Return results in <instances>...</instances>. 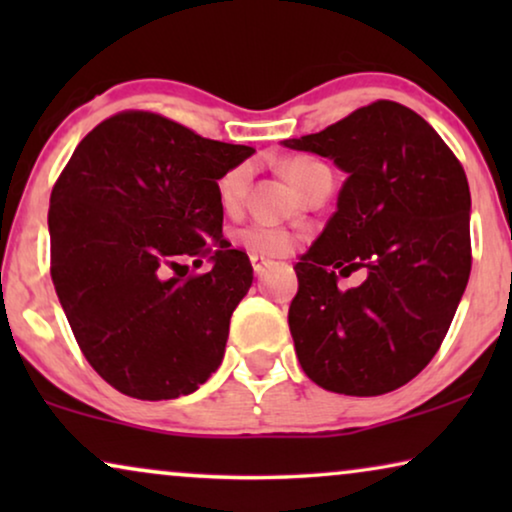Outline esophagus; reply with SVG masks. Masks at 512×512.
Masks as SVG:
<instances>
[{
  "mask_svg": "<svg viewBox=\"0 0 512 512\" xmlns=\"http://www.w3.org/2000/svg\"><path fill=\"white\" fill-rule=\"evenodd\" d=\"M249 261H251V265H254V272H256L258 277H261L263 272L268 270L270 265H272L270 258H265V256H261V254H249Z\"/></svg>",
  "mask_w": 512,
  "mask_h": 512,
  "instance_id": "34e87169",
  "label": "esophagus"
}]
</instances>
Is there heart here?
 <instances>
[{
	"instance_id": "1",
	"label": "heart",
	"mask_w": 512,
	"mask_h": 512,
	"mask_svg": "<svg viewBox=\"0 0 512 512\" xmlns=\"http://www.w3.org/2000/svg\"><path fill=\"white\" fill-rule=\"evenodd\" d=\"M321 170H326V165H321L319 160L312 158H289L282 163L284 177L289 179L298 191H303L307 181ZM249 177V165H235L223 174L219 179V198L223 202V207H235L237 202L242 200L244 191H247ZM240 240L247 244L251 251H261V254H282V251L289 249L291 244V237L286 230L268 226V223H256V226L242 230Z\"/></svg>"
}]
</instances>
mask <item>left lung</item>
Instances as JSON below:
<instances>
[{
  "label": "left lung",
  "mask_w": 512,
  "mask_h": 512,
  "mask_svg": "<svg viewBox=\"0 0 512 512\" xmlns=\"http://www.w3.org/2000/svg\"><path fill=\"white\" fill-rule=\"evenodd\" d=\"M282 144L347 174L324 233L293 265L289 328L300 366L335 394H389L436 356L466 291L464 167L422 116L389 100ZM356 267L369 277L340 292L334 270Z\"/></svg>",
  "instance_id": "left-lung-1"
}]
</instances>
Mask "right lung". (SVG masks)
<instances>
[{
    "label": "right lung",
    "instance_id": "obj_1",
    "mask_svg": "<svg viewBox=\"0 0 512 512\" xmlns=\"http://www.w3.org/2000/svg\"><path fill=\"white\" fill-rule=\"evenodd\" d=\"M251 153L125 111L81 139L53 186L55 293L83 356L121 394L188 396L221 366L254 268L221 235L216 181ZM195 255H207L213 270L169 275Z\"/></svg>",
    "mask_w": 512,
    "mask_h": 512
}]
</instances>
